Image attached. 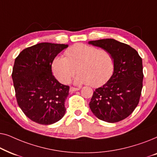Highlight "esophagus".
Wrapping results in <instances>:
<instances>
[{
    "label": "esophagus",
    "mask_w": 157,
    "mask_h": 157,
    "mask_svg": "<svg viewBox=\"0 0 157 157\" xmlns=\"http://www.w3.org/2000/svg\"><path fill=\"white\" fill-rule=\"evenodd\" d=\"M80 89L79 88H75V87H71L70 88V92L71 93H73V92L74 91H78V90Z\"/></svg>",
    "instance_id": "obj_1"
}]
</instances>
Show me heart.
Returning a JSON list of instances; mask_svg holds the SVG:
<instances>
[{
	"instance_id": "b5f03b06",
	"label": "heart",
	"mask_w": 157,
	"mask_h": 157,
	"mask_svg": "<svg viewBox=\"0 0 157 157\" xmlns=\"http://www.w3.org/2000/svg\"><path fill=\"white\" fill-rule=\"evenodd\" d=\"M65 56L55 57L51 63L53 74L60 82L68 83L76 71L74 83L93 87L104 84L112 76L114 60L109 51L78 44L68 48Z\"/></svg>"
}]
</instances>
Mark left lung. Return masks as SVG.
Listing matches in <instances>:
<instances>
[{
  "label": "left lung",
  "mask_w": 157,
  "mask_h": 157,
  "mask_svg": "<svg viewBox=\"0 0 157 157\" xmlns=\"http://www.w3.org/2000/svg\"><path fill=\"white\" fill-rule=\"evenodd\" d=\"M89 44L109 51L114 60L112 76L94 91L90 109L102 121H121L139 104L143 86L142 59L134 48L113 38L91 40Z\"/></svg>",
  "instance_id": "left-lung-1"
}]
</instances>
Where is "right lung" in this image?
I'll list each match as a JSON object with an SVG mask.
<instances>
[{
	"mask_svg": "<svg viewBox=\"0 0 157 157\" xmlns=\"http://www.w3.org/2000/svg\"><path fill=\"white\" fill-rule=\"evenodd\" d=\"M68 46L40 43L25 48L15 60L12 78L17 102L25 115L36 123L50 125L65 114L69 86L55 78L51 63Z\"/></svg>",
	"mask_w": 157,
	"mask_h": 157,
	"instance_id": "add662e5",
	"label": "right lung"
}]
</instances>
